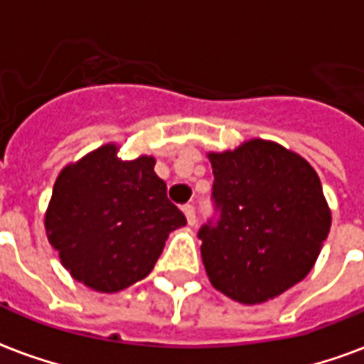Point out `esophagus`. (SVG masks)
I'll use <instances>...</instances> for the list:
<instances>
[{"instance_id":"esophagus-1","label":"esophagus","mask_w":364,"mask_h":364,"mask_svg":"<svg viewBox=\"0 0 364 364\" xmlns=\"http://www.w3.org/2000/svg\"><path fill=\"white\" fill-rule=\"evenodd\" d=\"M183 213H185V217H187V223L193 227L194 223H196V211H194V205L187 204L183 205Z\"/></svg>"}]
</instances>
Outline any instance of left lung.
Segmentation results:
<instances>
[{
	"label": "left lung",
	"mask_w": 364,
	"mask_h": 364,
	"mask_svg": "<svg viewBox=\"0 0 364 364\" xmlns=\"http://www.w3.org/2000/svg\"><path fill=\"white\" fill-rule=\"evenodd\" d=\"M219 221L204 225L202 262L211 285L242 304H262L302 282L331 230L317 171L268 139L208 153Z\"/></svg>",
	"instance_id": "1"
}]
</instances>
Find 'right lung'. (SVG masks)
<instances>
[{
	"instance_id": "right-lung-1",
	"label": "right lung",
	"mask_w": 364,
	"mask_h": 364,
	"mask_svg": "<svg viewBox=\"0 0 364 364\" xmlns=\"http://www.w3.org/2000/svg\"><path fill=\"white\" fill-rule=\"evenodd\" d=\"M154 156L119 159L105 143L64 166L45 211V230L71 277L117 293L147 277L171 230L187 225L154 173Z\"/></svg>"
}]
</instances>
